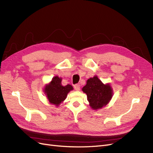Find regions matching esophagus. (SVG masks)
Wrapping results in <instances>:
<instances>
[{"mask_svg": "<svg viewBox=\"0 0 153 153\" xmlns=\"http://www.w3.org/2000/svg\"><path fill=\"white\" fill-rule=\"evenodd\" d=\"M74 88L76 91H80V84H76L74 86Z\"/></svg>", "mask_w": 153, "mask_h": 153, "instance_id": "esophagus-1", "label": "esophagus"}]
</instances>
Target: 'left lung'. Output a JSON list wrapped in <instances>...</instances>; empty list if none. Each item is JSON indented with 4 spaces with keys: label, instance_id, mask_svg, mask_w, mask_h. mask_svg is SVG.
Listing matches in <instances>:
<instances>
[{
    "label": "left lung",
    "instance_id": "left-lung-1",
    "mask_svg": "<svg viewBox=\"0 0 153 153\" xmlns=\"http://www.w3.org/2000/svg\"><path fill=\"white\" fill-rule=\"evenodd\" d=\"M82 91L87 94L91 107L98 110L107 105L112 98L113 91L109 84H104L97 76L87 80Z\"/></svg>",
    "mask_w": 153,
    "mask_h": 153
}]
</instances>
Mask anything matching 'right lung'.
Segmentation results:
<instances>
[{
  "label": "right lung",
  "mask_w": 153,
  "mask_h": 153,
  "mask_svg": "<svg viewBox=\"0 0 153 153\" xmlns=\"http://www.w3.org/2000/svg\"><path fill=\"white\" fill-rule=\"evenodd\" d=\"M61 82V78L55 76L48 84L46 85L44 89L45 94L49 102L57 106L65 100L69 91L73 89V87L69 84L63 86Z\"/></svg>",
  "instance_id": "obj_1"
}]
</instances>
